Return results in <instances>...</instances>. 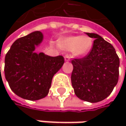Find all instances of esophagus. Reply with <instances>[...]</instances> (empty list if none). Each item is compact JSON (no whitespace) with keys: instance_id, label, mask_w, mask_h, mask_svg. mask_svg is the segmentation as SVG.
Here are the masks:
<instances>
[{"instance_id":"34e87169","label":"esophagus","mask_w":126,"mask_h":126,"mask_svg":"<svg viewBox=\"0 0 126 126\" xmlns=\"http://www.w3.org/2000/svg\"><path fill=\"white\" fill-rule=\"evenodd\" d=\"M64 58H65V61H70V56H69L68 55H65Z\"/></svg>"}]
</instances>
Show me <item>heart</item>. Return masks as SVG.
Listing matches in <instances>:
<instances>
[{
  "label": "heart",
  "mask_w": 126,
  "mask_h": 126,
  "mask_svg": "<svg viewBox=\"0 0 126 126\" xmlns=\"http://www.w3.org/2000/svg\"><path fill=\"white\" fill-rule=\"evenodd\" d=\"M60 44L64 49L72 51L77 56H84L90 51L93 41L87 36H74L63 38Z\"/></svg>",
  "instance_id": "b5f03b06"
}]
</instances>
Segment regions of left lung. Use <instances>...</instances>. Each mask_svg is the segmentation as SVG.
I'll list each match as a JSON object with an SVG mask.
<instances>
[{
    "instance_id": "obj_1",
    "label": "left lung",
    "mask_w": 126,
    "mask_h": 126,
    "mask_svg": "<svg viewBox=\"0 0 126 126\" xmlns=\"http://www.w3.org/2000/svg\"><path fill=\"white\" fill-rule=\"evenodd\" d=\"M88 55L71 61V79L74 93L81 100L96 103L107 98L118 82L120 59L113 46L96 33Z\"/></svg>"
}]
</instances>
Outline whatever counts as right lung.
Instances as JSON below:
<instances>
[{
	"label": "right lung",
	"mask_w": 126,
	"mask_h": 126,
	"mask_svg": "<svg viewBox=\"0 0 126 126\" xmlns=\"http://www.w3.org/2000/svg\"><path fill=\"white\" fill-rule=\"evenodd\" d=\"M43 40L40 31L16 39L5 57V77L18 96L36 101L46 97L53 76L64 63L63 56L50 57L34 52Z\"/></svg>",
	"instance_id": "add662e5"
}]
</instances>
